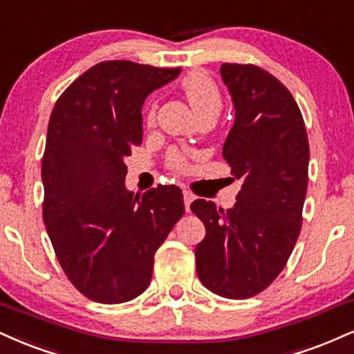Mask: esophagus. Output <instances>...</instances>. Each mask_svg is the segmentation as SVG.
Returning a JSON list of instances; mask_svg holds the SVG:
<instances>
[{"mask_svg":"<svg viewBox=\"0 0 354 354\" xmlns=\"http://www.w3.org/2000/svg\"><path fill=\"white\" fill-rule=\"evenodd\" d=\"M183 199H185V207H186V211H189V204L193 203L194 194L189 193V191H183Z\"/></svg>","mask_w":354,"mask_h":354,"instance_id":"34e87169","label":"esophagus"}]
</instances>
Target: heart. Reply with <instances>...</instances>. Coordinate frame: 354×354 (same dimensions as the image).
<instances>
[{"label": "heart", "mask_w": 354, "mask_h": 354, "mask_svg": "<svg viewBox=\"0 0 354 354\" xmlns=\"http://www.w3.org/2000/svg\"><path fill=\"white\" fill-rule=\"evenodd\" d=\"M183 92L188 97L191 107L194 109L196 113L207 112V110H218L223 105V100H221V93L216 87V84L212 82V79L207 74H204L201 71H193L183 79L181 82ZM156 117V107L155 104H151L147 110V122L153 123ZM169 166L178 171H185L186 169V160L185 156H181L180 153H173L169 156Z\"/></svg>", "instance_id": "obj_1"}]
</instances>
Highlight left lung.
Segmentation results:
<instances>
[{
	"mask_svg": "<svg viewBox=\"0 0 354 354\" xmlns=\"http://www.w3.org/2000/svg\"><path fill=\"white\" fill-rule=\"evenodd\" d=\"M236 109L223 156L242 186L231 209L196 199L191 211L206 236L196 245V270L225 299H249L283 270L301 227L308 186V136L288 88L254 64H223Z\"/></svg>",
	"mask_w": 354,
	"mask_h": 354,
	"instance_id": "8db88e82",
	"label": "left lung"
}]
</instances>
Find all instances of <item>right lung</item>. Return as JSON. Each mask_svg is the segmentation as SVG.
Wrapping results in <instances>:
<instances>
[{"label":"right lung","mask_w":354,"mask_h":354,"mask_svg":"<svg viewBox=\"0 0 354 354\" xmlns=\"http://www.w3.org/2000/svg\"><path fill=\"white\" fill-rule=\"evenodd\" d=\"M180 72L99 62L62 92L50 113L42 219L64 274L99 304H123L147 290L155 252L185 214L178 186L127 191L123 163L142 143L145 99Z\"/></svg>","instance_id":"1"}]
</instances>
